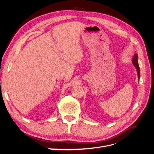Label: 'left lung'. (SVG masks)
<instances>
[{
	"instance_id": "8db88e82",
	"label": "left lung",
	"mask_w": 154,
	"mask_h": 154,
	"mask_svg": "<svg viewBox=\"0 0 154 154\" xmlns=\"http://www.w3.org/2000/svg\"><path fill=\"white\" fill-rule=\"evenodd\" d=\"M132 63L134 64V66L135 68L137 70V77H138V80L139 82V78H140V69H139V63H138V56L137 54H134V57L132 60Z\"/></svg>"
}]
</instances>
